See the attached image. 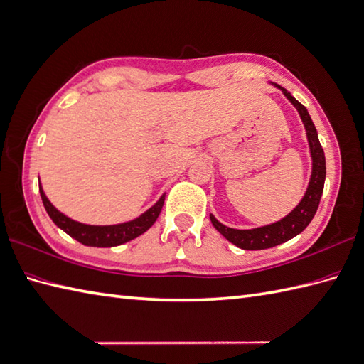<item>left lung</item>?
<instances>
[{
	"instance_id": "obj_1",
	"label": "left lung",
	"mask_w": 364,
	"mask_h": 364,
	"mask_svg": "<svg viewBox=\"0 0 364 364\" xmlns=\"http://www.w3.org/2000/svg\"><path fill=\"white\" fill-rule=\"evenodd\" d=\"M273 85L281 90L284 92V96L290 100V102L294 105V108L298 109L302 124L306 127L307 141H309L310 155H311V176L309 181V188L306 193H304L302 200L299 201V205L294 208L289 215H285L276 223L255 228V230H234V228L222 225L213 214L209 215L215 230L220 232L226 240H230L231 243L235 245V247H239L242 250L273 248L276 245H281L287 240L293 239L294 235L301 234L309 226L311 218L315 217L316 209L319 206L321 196H323V191H324L326 156H324V150L321 147L319 139H318V132L315 129V124L311 121L307 108L301 102H298V100L294 99L289 91L282 88L281 85H276V83H273Z\"/></svg>"
}]
</instances>
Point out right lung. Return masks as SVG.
<instances>
[{
  "label": "right lung",
  "mask_w": 364,
  "mask_h": 364,
  "mask_svg": "<svg viewBox=\"0 0 364 364\" xmlns=\"http://www.w3.org/2000/svg\"><path fill=\"white\" fill-rule=\"evenodd\" d=\"M38 189H40L41 201H43V206L46 209L48 215L53 218V222L68 235H71L73 239L87 245V247H97V248L117 247V245L130 242L133 239H136L138 235L146 232L149 228L156 222V218L163 209L164 197H166V193H163L161 198H159L154 206L147 209L146 213L141 214L138 218H134V220L119 223V225L96 226V225H85V223L75 222L73 218L66 217L65 214L60 213V210L55 209L53 203L48 200V197L43 192V188H41V184H38Z\"/></svg>",
  "instance_id": "add662e5"
}]
</instances>
